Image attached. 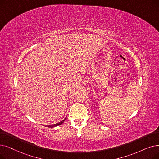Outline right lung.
Listing matches in <instances>:
<instances>
[{"instance_id":"add662e5","label":"right lung","mask_w":159,"mask_h":159,"mask_svg":"<svg viewBox=\"0 0 159 159\" xmlns=\"http://www.w3.org/2000/svg\"><path fill=\"white\" fill-rule=\"evenodd\" d=\"M66 119V118L64 120H63L61 121H60V122H58V123H56V124H53V125H45V127L52 128V127H57V126L60 125H61V124H62V123H63L65 121Z\"/></svg>"}]
</instances>
